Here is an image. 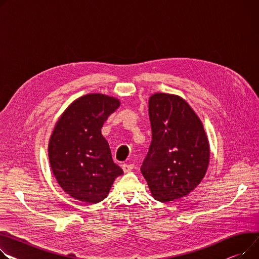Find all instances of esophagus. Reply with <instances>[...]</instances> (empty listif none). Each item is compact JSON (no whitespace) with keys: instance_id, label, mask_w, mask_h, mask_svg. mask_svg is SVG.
<instances>
[{"instance_id":"1","label":"esophagus","mask_w":259,"mask_h":259,"mask_svg":"<svg viewBox=\"0 0 259 259\" xmlns=\"http://www.w3.org/2000/svg\"><path fill=\"white\" fill-rule=\"evenodd\" d=\"M133 167H134V165H133L132 163H124V164L122 165V168H123V170L125 171V173H128V171H131V170L133 169Z\"/></svg>"}]
</instances>
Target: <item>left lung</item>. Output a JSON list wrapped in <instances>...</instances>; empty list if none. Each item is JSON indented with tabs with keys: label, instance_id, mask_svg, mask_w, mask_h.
I'll return each mask as SVG.
<instances>
[{
	"label": "left lung",
	"instance_id": "8db88e82",
	"mask_svg": "<svg viewBox=\"0 0 259 259\" xmlns=\"http://www.w3.org/2000/svg\"><path fill=\"white\" fill-rule=\"evenodd\" d=\"M152 142L141 167L154 199L169 202L188 195L202 181L209 144L200 118L180 97L149 99Z\"/></svg>",
	"mask_w": 259,
	"mask_h": 259
}]
</instances>
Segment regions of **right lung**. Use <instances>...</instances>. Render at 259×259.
<instances>
[{
	"label": "right lung",
	"instance_id": "obj_1",
	"mask_svg": "<svg viewBox=\"0 0 259 259\" xmlns=\"http://www.w3.org/2000/svg\"><path fill=\"white\" fill-rule=\"evenodd\" d=\"M119 106L118 100L90 94L76 100L61 115L49 143V159L63 191L85 203L104 200L124 171L112 160L101 128Z\"/></svg>",
	"mask_w": 259,
	"mask_h": 259
}]
</instances>
